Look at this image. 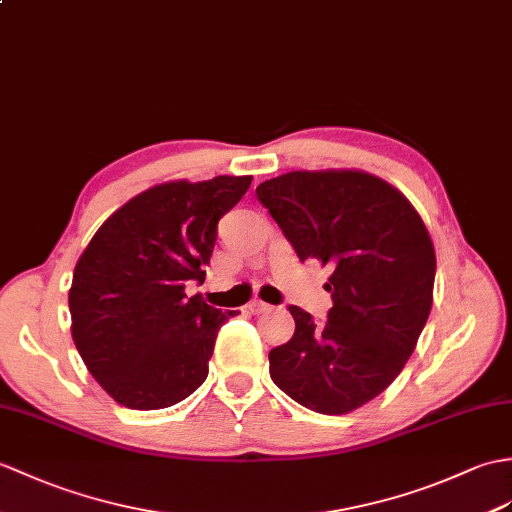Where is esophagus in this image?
<instances>
[{
    "label": "esophagus",
    "mask_w": 512,
    "mask_h": 512,
    "mask_svg": "<svg viewBox=\"0 0 512 512\" xmlns=\"http://www.w3.org/2000/svg\"><path fill=\"white\" fill-rule=\"evenodd\" d=\"M248 310H251L253 314H264V312H270L272 310V305H268V303H264V301H251L248 303Z\"/></svg>",
    "instance_id": "1"
}]
</instances>
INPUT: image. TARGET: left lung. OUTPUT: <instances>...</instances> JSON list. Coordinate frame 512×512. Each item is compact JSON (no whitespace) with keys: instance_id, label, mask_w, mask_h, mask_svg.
<instances>
[{"instance_id":"8db88e82","label":"left lung","mask_w":512,"mask_h":512,"mask_svg":"<svg viewBox=\"0 0 512 512\" xmlns=\"http://www.w3.org/2000/svg\"><path fill=\"white\" fill-rule=\"evenodd\" d=\"M255 194L301 261L331 266L327 323L296 305L294 336L270 351V377L320 414H347L406 366L432 310L436 253L397 187L360 170L288 172Z\"/></svg>"}]
</instances>
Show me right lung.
I'll use <instances>...</instances> for the list:
<instances>
[{"mask_svg": "<svg viewBox=\"0 0 512 512\" xmlns=\"http://www.w3.org/2000/svg\"><path fill=\"white\" fill-rule=\"evenodd\" d=\"M253 176L172 181L130 198L91 237L69 290L82 362L130 410L174 406L205 382L222 312L187 296L205 281L218 222Z\"/></svg>", "mask_w": 512, "mask_h": 512, "instance_id": "add662e5", "label": "right lung"}]
</instances>
